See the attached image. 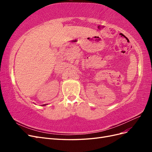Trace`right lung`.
Listing matches in <instances>:
<instances>
[{"instance_id":"1","label":"right lung","mask_w":152,"mask_h":152,"mask_svg":"<svg viewBox=\"0 0 152 152\" xmlns=\"http://www.w3.org/2000/svg\"><path fill=\"white\" fill-rule=\"evenodd\" d=\"M45 105H46V104H42V106H45Z\"/></svg>"}]
</instances>
